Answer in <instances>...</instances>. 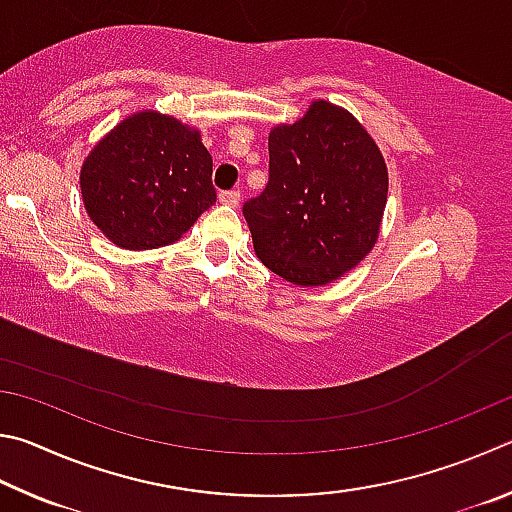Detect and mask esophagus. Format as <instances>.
I'll use <instances>...</instances> for the list:
<instances>
[{"label": "esophagus", "mask_w": 512, "mask_h": 512, "mask_svg": "<svg viewBox=\"0 0 512 512\" xmlns=\"http://www.w3.org/2000/svg\"><path fill=\"white\" fill-rule=\"evenodd\" d=\"M220 202L227 206H238L240 204V191H224L220 193Z\"/></svg>", "instance_id": "obj_1"}]
</instances>
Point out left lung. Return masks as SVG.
I'll list each match as a JSON object with an SVG mask.
<instances>
[{"instance_id":"1","label":"left lung","mask_w":512,"mask_h":512,"mask_svg":"<svg viewBox=\"0 0 512 512\" xmlns=\"http://www.w3.org/2000/svg\"><path fill=\"white\" fill-rule=\"evenodd\" d=\"M389 193L382 150L324 98L270 132V182L245 202L261 263L301 288L337 281L371 254Z\"/></svg>"}]
</instances>
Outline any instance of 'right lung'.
Segmentation results:
<instances>
[{
	"label": "right lung",
	"instance_id": "add662e5",
	"mask_svg": "<svg viewBox=\"0 0 512 512\" xmlns=\"http://www.w3.org/2000/svg\"><path fill=\"white\" fill-rule=\"evenodd\" d=\"M202 134L175 116L141 110L96 141L80 166L85 211L116 247L173 245L215 204Z\"/></svg>",
	"mask_w": 512,
	"mask_h": 512
}]
</instances>
